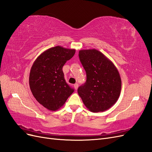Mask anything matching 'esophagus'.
I'll return each mask as SVG.
<instances>
[{"instance_id": "1", "label": "esophagus", "mask_w": 152, "mask_h": 152, "mask_svg": "<svg viewBox=\"0 0 152 152\" xmlns=\"http://www.w3.org/2000/svg\"><path fill=\"white\" fill-rule=\"evenodd\" d=\"M74 87H75V89L76 90L77 89V88H78V84L76 83V84L74 85Z\"/></svg>"}]
</instances>
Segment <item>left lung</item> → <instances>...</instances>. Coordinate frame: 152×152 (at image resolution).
Returning a JSON list of instances; mask_svg holds the SVG:
<instances>
[{
    "label": "left lung",
    "instance_id": "obj_1",
    "mask_svg": "<svg viewBox=\"0 0 152 152\" xmlns=\"http://www.w3.org/2000/svg\"><path fill=\"white\" fill-rule=\"evenodd\" d=\"M79 57L86 73V81L78 88L77 93L89 111L107 110L120 95L122 80L118 69L96 49L80 50Z\"/></svg>",
    "mask_w": 152,
    "mask_h": 152
}]
</instances>
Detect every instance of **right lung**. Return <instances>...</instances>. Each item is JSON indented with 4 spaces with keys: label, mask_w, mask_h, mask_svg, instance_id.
<instances>
[{
    "label": "right lung",
    "mask_w": 152,
    "mask_h": 152,
    "mask_svg": "<svg viewBox=\"0 0 152 152\" xmlns=\"http://www.w3.org/2000/svg\"><path fill=\"white\" fill-rule=\"evenodd\" d=\"M76 50L57 46L43 51L30 69L29 86L36 101L50 111L62 107L74 92L64 79V65Z\"/></svg>",
    "instance_id": "add662e5"
}]
</instances>
